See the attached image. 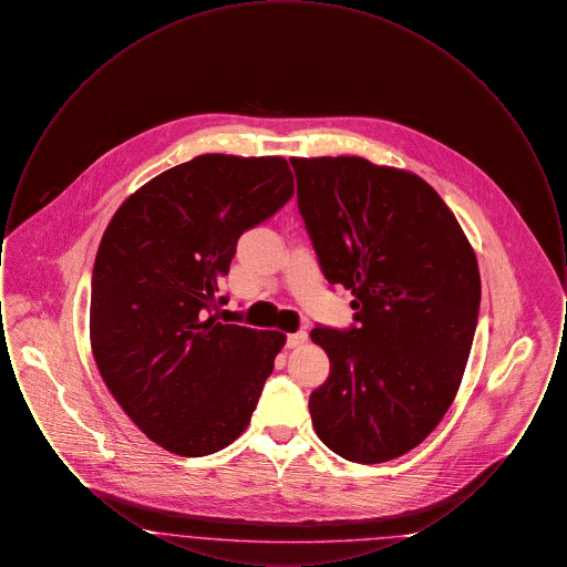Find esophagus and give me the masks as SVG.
<instances>
[{"mask_svg": "<svg viewBox=\"0 0 567 567\" xmlns=\"http://www.w3.org/2000/svg\"><path fill=\"white\" fill-rule=\"evenodd\" d=\"M306 340H308V333H306V331L289 333V336H287V349H299L301 344H306Z\"/></svg>", "mask_w": 567, "mask_h": 567, "instance_id": "esophagus-1", "label": "esophagus"}]
</instances>
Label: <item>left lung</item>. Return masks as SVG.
I'll return each instance as SVG.
<instances>
[{"mask_svg":"<svg viewBox=\"0 0 567 567\" xmlns=\"http://www.w3.org/2000/svg\"><path fill=\"white\" fill-rule=\"evenodd\" d=\"M291 165L321 271L354 297L349 329L310 331L331 363L308 402L315 432L354 463L400 457L455 400L478 323L476 255L442 197L410 172L361 157Z\"/></svg>","mask_w":567,"mask_h":567,"instance_id":"8db88e82","label":"left lung"}]
</instances>
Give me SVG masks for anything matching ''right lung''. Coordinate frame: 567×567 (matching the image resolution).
I'll use <instances>...</instances> for the list:
<instances>
[{
	"instance_id": "obj_1",
	"label": "right lung",
	"mask_w": 567,
	"mask_h": 567,
	"mask_svg": "<svg viewBox=\"0 0 567 567\" xmlns=\"http://www.w3.org/2000/svg\"><path fill=\"white\" fill-rule=\"evenodd\" d=\"M293 197L282 157L199 155L112 216L91 280V349L110 393L165 451L204 457L246 430L285 347L215 310L236 244Z\"/></svg>"
}]
</instances>
